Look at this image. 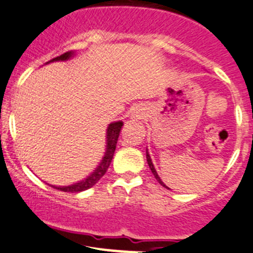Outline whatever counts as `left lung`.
Returning <instances> with one entry per match:
<instances>
[{
	"label": "left lung",
	"mask_w": 253,
	"mask_h": 253,
	"mask_svg": "<svg viewBox=\"0 0 253 253\" xmlns=\"http://www.w3.org/2000/svg\"><path fill=\"white\" fill-rule=\"evenodd\" d=\"M146 159H147V164H149V166H150V170H151V172H152V174H154L155 179H156V180L159 181V184H160V185H163L164 188L169 189V188H168V186L165 185V184L163 183V180H161L160 176H159L158 172H156V170H155V166H154V164H152V160H151V158H150V154H149V151H147V149H146Z\"/></svg>",
	"instance_id": "1"
}]
</instances>
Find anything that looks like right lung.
Segmentation results:
<instances>
[{"mask_svg": "<svg viewBox=\"0 0 253 253\" xmlns=\"http://www.w3.org/2000/svg\"><path fill=\"white\" fill-rule=\"evenodd\" d=\"M74 56V53L73 51H68V53L61 54L60 56H56V58L51 59L50 61H47L46 64L49 63H53V61H65L69 60L70 58ZM122 126H124V122L117 121L112 122V124L108 125L106 132V151H104L103 158H102L101 163L98 164V166L93 170L92 174L89 176H87L83 180L78 181V183H74L72 185L68 186H56V185H50L53 186L54 189H58V190H61V192H68V193H79L83 192V190H87V189L92 188L94 184H97V181L106 174L108 166H110L111 161H112L113 154H115L116 145H117L118 136H120V132H121Z\"/></svg>", "mask_w": 253, "mask_h": 253, "instance_id": "add662e5", "label": "right lung"}]
</instances>
